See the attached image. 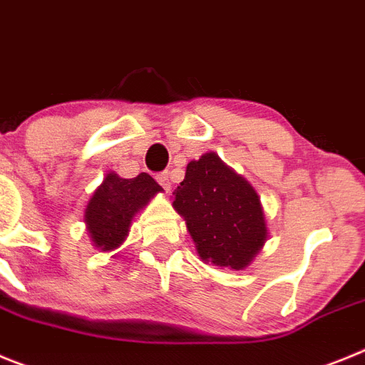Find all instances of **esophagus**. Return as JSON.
Listing matches in <instances>:
<instances>
[{
    "mask_svg": "<svg viewBox=\"0 0 365 365\" xmlns=\"http://www.w3.org/2000/svg\"><path fill=\"white\" fill-rule=\"evenodd\" d=\"M156 180H158V183L165 190H170V187H173V178H170L169 173H160V175L156 176Z\"/></svg>",
    "mask_w": 365,
    "mask_h": 365,
    "instance_id": "esophagus-1",
    "label": "esophagus"
}]
</instances>
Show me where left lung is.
Masks as SVG:
<instances>
[{"label":"left lung","mask_w":365,"mask_h":365,"mask_svg":"<svg viewBox=\"0 0 365 365\" xmlns=\"http://www.w3.org/2000/svg\"><path fill=\"white\" fill-rule=\"evenodd\" d=\"M173 195L202 260L240 271L264 247L267 227L260 198L218 154L205 153L189 162Z\"/></svg>","instance_id":"left-lung-1"}]
</instances>
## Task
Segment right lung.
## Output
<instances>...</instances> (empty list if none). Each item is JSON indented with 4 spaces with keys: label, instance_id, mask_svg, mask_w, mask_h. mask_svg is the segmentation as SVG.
<instances>
[{
    "label": "right lung",
    "instance_id": "add662e5",
    "mask_svg": "<svg viewBox=\"0 0 365 365\" xmlns=\"http://www.w3.org/2000/svg\"><path fill=\"white\" fill-rule=\"evenodd\" d=\"M162 190L147 173H140L136 178L129 180L109 173L85 209V223L94 245L101 251L120 247L129 235L134 215Z\"/></svg>",
    "mask_w": 365,
    "mask_h": 365
}]
</instances>
